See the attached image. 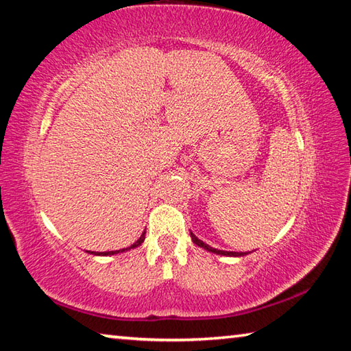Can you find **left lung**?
Segmentation results:
<instances>
[{"instance_id": "obj_1", "label": "left lung", "mask_w": 351, "mask_h": 351, "mask_svg": "<svg viewBox=\"0 0 351 351\" xmlns=\"http://www.w3.org/2000/svg\"><path fill=\"white\" fill-rule=\"evenodd\" d=\"M190 237H192V241L195 243V245H198L199 247H204L206 251H209V252H213V254H218V255H230V257H241V255H245L246 252H230V251H218V249H215V247H210L209 245H206L204 241H201L198 237H195L192 232H190Z\"/></svg>"}]
</instances>
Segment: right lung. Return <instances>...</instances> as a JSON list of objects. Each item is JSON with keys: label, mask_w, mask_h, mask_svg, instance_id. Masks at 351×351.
Returning a JSON list of instances; mask_svg holds the SVG:
<instances>
[{"label": "right lung", "mask_w": 351, "mask_h": 351, "mask_svg": "<svg viewBox=\"0 0 351 351\" xmlns=\"http://www.w3.org/2000/svg\"><path fill=\"white\" fill-rule=\"evenodd\" d=\"M144 240H145V232L142 234L141 237H139V240L136 241V243H133L132 246L130 247H125V249H119V251H108V252H90V254H94V255H114V254H119V252H123V251H128V249H133V247H138L139 245H142V243H144Z\"/></svg>", "instance_id": "obj_1"}]
</instances>
